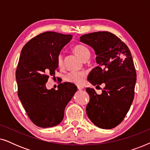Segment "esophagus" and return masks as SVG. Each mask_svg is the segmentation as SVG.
<instances>
[{
	"label": "esophagus",
	"instance_id": "obj_1",
	"mask_svg": "<svg viewBox=\"0 0 150 150\" xmlns=\"http://www.w3.org/2000/svg\"><path fill=\"white\" fill-rule=\"evenodd\" d=\"M78 89L79 90H83V89H84V87H83V86H78Z\"/></svg>",
	"mask_w": 150,
	"mask_h": 150
}]
</instances>
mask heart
Returning <instances> with one entry per match:
<instances>
[{
    "label": "heart",
    "mask_w": 150,
    "mask_h": 150,
    "mask_svg": "<svg viewBox=\"0 0 150 150\" xmlns=\"http://www.w3.org/2000/svg\"><path fill=\"white\" fill-rule=\"evenodd\" d=\"M74 52L80 59L85 61L89 59L91 56V52L87 47L82 44H78L73 48ZM57 65L59 67H63V55L59 54L57 59ZM86 77V73L83 71H71L67 74L65 76V81L69 83L75 84V85H81L83 83Z\"/></svg>",
    "instance_id": "obj_1"
}]
</instances>
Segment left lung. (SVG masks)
<instances>
[{
  "instance_id": "8db88e82",
  "label": "left lung",
  "mask_w": 150,
  "mask_h": 150,
  "mask_svg": "<svg viewBox=\"0 0 150 150\" xmlns=\"http://www.w3.org/2000/svg\"><path fill=\"white\" fill-rule=\"evenodd\" d=\"M80 41L91 46L96 55L98 66L87 80L96 87L105 85L100 95L87 88L90 97L87 115L96 126L112 129L122 122L134 99L137 74L130 51L120 38L108 31L83 35Z\"/></svg>"
}]
</instances>
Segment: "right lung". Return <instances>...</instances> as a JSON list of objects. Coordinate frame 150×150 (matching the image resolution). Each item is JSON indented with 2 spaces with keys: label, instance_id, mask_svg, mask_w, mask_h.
I'll list each match as a JSON object with an SVG mask.
<instances>
[{
  "label": "right lung",
  "instance_id": "right-lung-1",
  "mask_svg": "<svg viewBox=\"0 0 150 150\" xmlns=\"http://www.w3.org/2000/svg\"><path fill=\"white\" fill-rule=\"evenodd\" d=\"M72 39L71 35L44 32L24 45L16 72L18 94L34 124L50 128L62 122L65 108L77 91L76 86L61 83L58 89H48L49 76L58 68L57 59Z\"/></svg>",
  "mask_w": 150,
  "mask_h": 150
}]
</instances>
